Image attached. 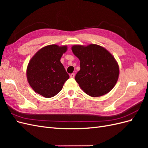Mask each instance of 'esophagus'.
<instances>
[{"label": "esophagus", "instance_id": "1", "mask_svg": "<svg viewBox=\"0 0 148 148\" xmlns=\"http://www.w3.org/2000/svg\"><path fill=\"white\" fill-rule=\"evenodd\" d=\"M75 73H71V74H70V78H74L75 77Z\"/></svg>", "mask_w": 148, "mask_h": 148}]
</instances>
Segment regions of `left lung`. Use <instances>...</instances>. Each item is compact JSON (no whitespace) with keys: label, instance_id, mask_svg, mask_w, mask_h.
<instances>
[{"label":"left lung","instance_id":"1","mask_svg":"<svg viewBox=\"0 0 148 148\" xmlns=\"http://www.w3.org/2000/svg\"><path fill=\"white\" fill-rule=\"evenodd\" d=\"M71 50L80 60V70L75 79L83 91L92 97L101 96L110 91L119 75V65L114 57L96 44L73 46Z\"/></svg>","mask_w":148,"mask_h":148}]
</instances>
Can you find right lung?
<instances>
[{
    "mask_svg": "<svg viewBox=\"0 0 148 148\" xmlns=\"http://www.w3.org/2000/svg\"><path fill=\"white\" fill-rule=\"evenodd\" d=\"M66 46L49 45L42 48L29 62L26 75L33 90L45 97L59 93L69 78L60 59Z\"/></svg>",
    "mask_w": 148,
    "mask_h": 148,
    "instance_id": "add662e5",
    "label": "right lung"
}]
</instances>
